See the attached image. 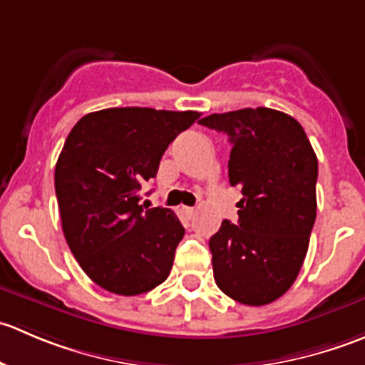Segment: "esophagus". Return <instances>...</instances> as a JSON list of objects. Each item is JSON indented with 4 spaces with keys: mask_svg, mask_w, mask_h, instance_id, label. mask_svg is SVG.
<instances>
[{
    "mask_svg": "<svg viewBox=\"0 0 365 365\" xmlns=\"http://www.w3.org/2000/svg\"><path fill=\"white\" fill-rule=\"evenodd\" d=\"M182 210H183V213H185L187 217H192L194 212H196V210L190 208V206H182Z\"/></svg>",
    "mask_w": 365,
    "mask_h": 365,
    "instance_id": "1",
    "label": "esophagus"
}]
</instances>
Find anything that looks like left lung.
<instances>
[{
  "label": "left lung",
  "instance_id": "8db88e82",
  "mask_svg": "<svg viewBox=\"0 0 365 365\" xmlns=\"http://www.w3.org/2000/svg\"><path fill=\"white\" fill-rule=\"evenodd\" d=\"M201 125L227 134V176L242 190L238 224L210 238L213 279L245 305H267L295 282L316 220L318 159L304 128L268 108L210 114Z\"/></svg>",
  "mask_w": 365,
  "mask_h": 365
}]
</instances>
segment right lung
<instances>
[{
    "label": "right lung",
    "instance_id": "right-lung-1",
    "mask_svg": "<svg viewBox=\"0 0 365 365\" xmlns=\"http://www.w3.org/2000/svg\"><path fill=\"white\" fill-rule=\"evenodd\" d=\"M201 114L111 108L81 118L54 169L61 227L84 274L108 292L141 295L168 279L185 235L169 208L141 205L165 148Z\"/></svg>",
    "mask_w": 365,
    "mask_h": 365
}]
</instances>
